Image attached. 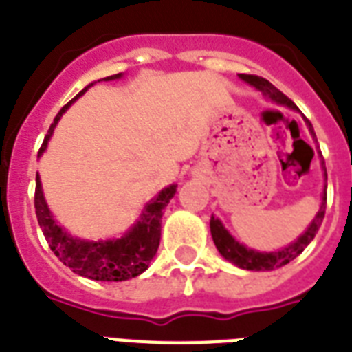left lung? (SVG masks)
I'll list each match as a JSON object with an SVG mask.
<instances>
[{
	"label": "left lung",
	"mask_w": 352,
	"mask_h": 352,
	"mask_svg": "<svg viewBox=\"0 0 352 352\" xmlns=\"http://www.w3.org/2000/svg\"><path fill=\"white\" fill-rule=\"evenodd\" d=\"M239 78L245 80L246 84L254 85L256 89L261 91L263 95L268 96L276 104H281V106H287L290 109L298 111V106H296L294 102L290 100L289 96H285L278 87H274L268 80L261 78V76H256V74H239ZM307 124H309V131L312 133V137H316L311 122H307ZM323 171H325V181H327V170H325V166H323ZM325 188H327V184H325ZM325 204H327V192H323V203L320 206V212H318L314 221L309 225L305 234L300 235L294 243H290L289 246H285V248H281L278 252H257L252 250V248H246L245 245H241L239 241H235L228 234V230L223 226V223L217 217H214V215L210 219V232H212V237H214V243L221 256L228 259L230 263H234L235 267L245 268V270H274V268L283 267V265L290 263L292 259H296L301 252L305 250L307 245L314 239V235L318 234L320 226H322L323 217H325Z\"/></svg>",
	"instance_id": "left-lung-1"
}]
</instances>
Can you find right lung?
<instances>
[{
  "label": "right lung",
  "instance_id": "add662e5",
  "mask_svg": "<svg viewBox=\"0 0 352 352\" xmlns=\"http://www.w3.org/2000/svg\"><path fill=\"white\" fill-rule=\"evenodd\" d=\"M115 78H120V74L107 76L106 80ZM85 91H87V87L80 91L76 98L84 95ZM76 98L69 102L67 106H63L62 111L56 115L54 122L49 127L45 140L41 144L40 155L45 151L47 142H49L60 117ZM175 192L177 184L164 188L151 203L146 204L140 219L137 221V225L133 226L131 230L126 235H122L120 239L109 241H82L71 237L67 232L63 230L62 226L54 221L51 210L47 206L38 175H36L34 208L38 225L45 235L47 243L65 267L71 268L78 276L96 279V281H126V279L137 278L138 274H142L157 254L160 243L162 212L170 203V199L175 195Z\"/></svg>",
  "mask_w": 352,
  "mask_h": 352
}]
</instances>
